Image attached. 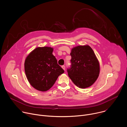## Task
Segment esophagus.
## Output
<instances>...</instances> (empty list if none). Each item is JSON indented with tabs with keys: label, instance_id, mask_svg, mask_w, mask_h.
<instances>
[{
	"label": "esophagus",
	"instance_id": "obj_1",
	"mask_svg": "<svg viewBox=\"0 0 127 127\" xmlns=\"http://www.w3.org/2000/svg\"><path fill=\"white\" fill-rule=\"evenodd\" d=\"M62 67L63 68V69H64V70H65V66L64 65H62Z\"/></svg>",
	"mask_w": 127,
	"mask_h": 127
}]
</instances>
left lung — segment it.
I'll return each instance as SVG.
<instances>
[{"mask_svg": "<svg viewBox=\"0 0 127 127\" xmlns=\"http://www.w3.org/2000/svg\"><path fill=\"white\" fill-rule=\"evenodd\" d=\"M70 56L71 66L67 70L69 78L79 88L91 86L100 72L99 63L92 48L88 45L75 47Z\"/></svg>", "mask_w": 127, "mask_h": 127, "instance_id": "left-lung-1", "label": "left lung"}]
</instances>
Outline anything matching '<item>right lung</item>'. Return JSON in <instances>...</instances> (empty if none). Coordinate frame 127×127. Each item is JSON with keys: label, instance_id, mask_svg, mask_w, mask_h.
Segmentation results:
<instances>
[{"label": "right lung", "instance_id": "add662e5", "mask_svg": "<svg viewBox=\"0 0 127 127\" xmlns=\"http://www.w3.org/2000/svg\"><path fill=\"white\" fill-rule=\"evenodd\" d=\"M53 48L38 47L26 57L24 68L27 79L36 89L46 91L54 84L64 70L53 55Z\"/></svg>", "mask_w": 127, "mask_h": 127}]
</instances>
